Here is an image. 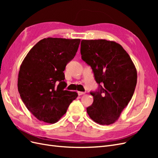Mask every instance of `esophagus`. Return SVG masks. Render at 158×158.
Here are the masks:
<instances>
[{"mask_svg":"<svg viewBox=\"0 0 158 158\" xmlns=\"http://www.w3.org/2000/svg\"><path fill=\"white\" fill-rule=\"evenodd\" d=\"M78 95H84V94H85V92H78Z\"/></svg>","mask_w":158,"mask_h":158,"instance_id":"esophagus-1","label":"esophagus"}]
</instances>
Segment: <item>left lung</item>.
Segmentation results:
<instances>
[{
    "mask_svg": "<svg viewBox=\"0 0 158 158\" xmlns=\"http://www.w3.org/2000/svg\"><path fill=\"white\" fill-rule=\"evenodd\" d=\"M80 52L100 86L98 92L90 93L94 102L87 113L98 124L111 125L118 120L135 92V66L127 52L113 41L82 40Z\"/></svg>",
    "mask_w": 158,
    "mask_h": 158,
    "instance_id": "left-lung-1",
    "label": "left lung"
}]
</instances>
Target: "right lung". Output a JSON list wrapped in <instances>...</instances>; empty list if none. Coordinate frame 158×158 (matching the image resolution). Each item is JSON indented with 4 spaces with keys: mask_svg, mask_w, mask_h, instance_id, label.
<instances>
[{
    "mask_svg": "<svg viewBox=\"0 0 158 158\" xmlns=\"http://www.w3.org/2000/svg\"><path fill=\"white\" fill-rule=\"evenodd\" d=\"M80 43V39L44 38L22 61L18 78V92L27 109L40 121L56 123L78 97L76 92L64 90L63 72L75 56Z\"/></svg>",
    "mask_w": 158,
    "mask_h": 158,
    "instance_id": "1",
    "label": "right lung"
}]
</instances>
